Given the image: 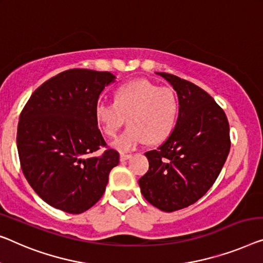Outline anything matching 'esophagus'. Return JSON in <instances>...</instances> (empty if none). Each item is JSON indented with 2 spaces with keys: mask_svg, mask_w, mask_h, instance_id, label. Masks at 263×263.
<instances>
[{
  "mask_svg": "<svg viewBox=\"0 0 263 263\" xmlns=\"http://www.w3.org/2000/svg\"><path fill=\"white\" fill-rule=\"evenodd\" d=\"M128 158H131V155L130 154H121L120 155V160H121V162H125V160H127Z\"/></svg>",
  "mask_w": 263,
  "mask_h": 263,
  "instance_id": "esophagus-1",
  "label": "esophagus"
}]
</instances>
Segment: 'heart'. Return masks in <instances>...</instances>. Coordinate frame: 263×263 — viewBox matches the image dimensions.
Segmentation results:
<instances>
[{"label":"heart","mask_w":263,"mask_h":263,"mask_svg":"<svg viewBox=\"0 0 263 263\" xmlns=\"http://www.w3.org/2000/svg\"><path fill=\"white\" fill-rule=\"evenodd\" d=\"M178 111V98L174 89L138 79L117 88L115 103L99 101L94 107V117L108 137H115L127 118L128 127L112 143L116 150L127 152L145 139L150 144L165 140L176 126Z\"/></svg>","instance_id":"heart-1"}]
</instances>
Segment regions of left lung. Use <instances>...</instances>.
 <instances>
[{"label":"left lung","mask_w":263,"mask_h":263,"mask_svg":"<svg viewBox=\"0 0 263 263\" xmlns=\"http://www.w3.org/2000/svg\"><path fill=\"white\" fill-rule=\"evenodd\" d=\"M156 74L177 93L178 118L169 138L145 154L148 171L138 183L148 203L172 213L197 202L217 179L230 150L229 123L201 87L172 74Z\"/></svg>","instance_id":"1"}]
</instances>
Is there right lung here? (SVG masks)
Wrapping results in <instances>:
<instances>
[{
    "label": "right lung",
    "mask_w": 263,
    "mask_h": 263,
    "mask_svg": "<svg viewBox=\"0 0 263 263\" xmlns=\"http://www.w3.org/2000/svg\"><path fill=\"white\" fill-rule=\"evenodd\" d=\"M116 80L109 72L74 68L36 88L22 109L17 151L23 175L46 203L81 214L101 198L119 154L107 148L94 117L100 93Z\"/></svg>",
    "instance_id": "obj_1"
}]
</instances>
